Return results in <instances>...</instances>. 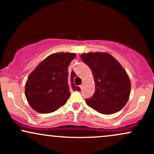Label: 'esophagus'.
I'll use <instances>...</instances> for the list:
<instances>
[{"instance_id": "obj_1", "label": "esophagus", "mask_w": 154, "mask_h": 154, "mask_svg": "<svg viewBox=\"0 0 154 154\" xmlns=\"http://www.w3.org/2000/svg\"><path fill=\"white\" fill-rule=\"evenodd\" d=\"M79 88H81V90H82V88H83V84H81L80 85H79Z\"/></svg>"}]
</instances>
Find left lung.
<instances>
[{"label":"left lung","instance_id":"1","mask_svg":"<svg viewBox=\"0 0 154 154\" xmlns=\"http://www.w3.org/2000/svg\"><path fill=\"white\" fill-rule=\"evenodd\" d=\"M94 77L95 93L85 100L88 106L98 112L111 114L121 110L129 99L131 84L126 71L107 53L81 55Z\"/></svg>","mask_w":154,"mask_h":154}]
</instances>
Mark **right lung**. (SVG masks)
I'll list each match as a JSON object with an SVG mask.
<instances>
[{
	"instance_id": "obj_1",
	"label": "right lung",
	"mask_w": 154,
	"mask_h": 154,
	"mask_svg": "<svg viewBox=\"0 0 154 154\" xmlns=\"http://www.w3.org/2000/svg\"><path fill=\"white\" fill-rule=\"evenodd\" d=\"M76 54L56 53L45 58L28 77L25 95L30 106L39 113L54 112L66 103L70 89L80 91L74 84L75 74L69 76L68 66Z\"/></svg>"
}]
</instances>
